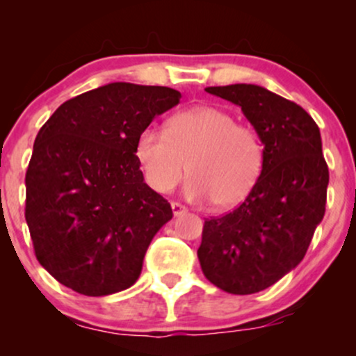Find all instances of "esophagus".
<instances>
[{
	"instance_id": "1",
	"label": "esophagus",
	"mask_w": 356,
	"mask_h": 356,
	"mask_svg": "<svg viewBox=\"0 0 356 356\" xmlns=\"http://www.w3.org/2000/svg\"><path fill=\"white\" fill-rule=\"evenodd\" d=\"M170 206H172L174 216H181V214H184V212L187 211L186 206H182V204H179V202H172V204H170Z\"/></svg>"
}]
</instances>
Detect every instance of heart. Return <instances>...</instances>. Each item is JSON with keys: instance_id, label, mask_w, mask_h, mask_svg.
Segmentation results:
<instances>
[{"instance_id": "obj_1", "label": "heart", "mask_w": 356, "mask_h": 356, "mask_svg": "<svg viewBox=\"0 0 356 356\" xmlns=\"http://www.w3.org/2000/svg\"><path fill=\"white\" fill-rule=\"evenodd\" d=\"M145 182L169 194L189 169L187 199L212 201L219 209L238 206L251 194L264 165V145L251 125L218 107H194L167 118L164 132L147 127L136 140Z\"/></svg>"}]
</instances>
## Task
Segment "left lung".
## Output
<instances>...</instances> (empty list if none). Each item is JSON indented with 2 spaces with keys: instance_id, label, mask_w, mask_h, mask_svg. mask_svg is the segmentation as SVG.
<instances>
[{
  "instance_id": "left-lung-1",
  "label": "left lung",
  "mask_w": 356,
  "mask_h": 356,
  "mask_svg": "<svg viewBox=\"0 0 356 356\" xmlns=\"http://www.w3.org/2000/svg\"><path fill=\"white\" fill-rule=\"evenodd\" d=\"M239 105L264 145L263 172L241 206L206 219L197 249L202 273L232 295H252L301 263L325 216L330 174L312 115L259 85L207 87Z\"/></svg>"
}]
</instances>
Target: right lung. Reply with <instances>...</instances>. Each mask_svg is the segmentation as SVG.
<instances>
[{
	"instance_id": "add662e5",
	"label": "right lung",
	"mask_w": 356,
	"mask_h": 356,
	"mask_svg": "<svg viewBox=\"0 0 356 356\" xmlns=\"http://www.w3.org/2000/svg\"><path fill=\"white\" fill-rule=\"evenodd\" d=\"M179 99L169 87L115 81L67 100L40 129L24 218L36 259L58 283L105 296L138 280L172 209L144 182L134 149Z\"/></svg>"
}]
</instances>
